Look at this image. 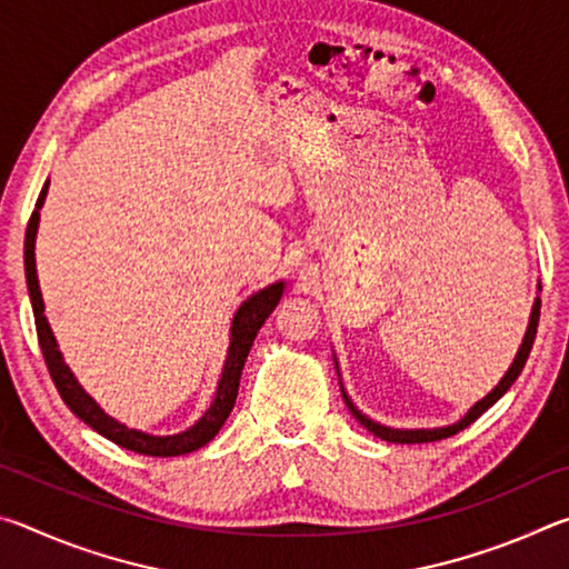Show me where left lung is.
<instances>
[{"label": "left lung", "instance_id": "left-lung-1", "mask_svg": "<svg viewBox=\"0 0 569 569\" xmlns=\"http://www.w3.org/2000/svg\"><path fill=\"white\" fill-rule=\"evenodd\" d=\"M537 323H539V301H535L532 319H529V329H527V333H525V341H522V346H519L517 359H515L512 366H509V371L505 373V379L499 381V387H497L492 393H487L485 399H481L479 403H475V407L469 409L467 417L461 419L459 423H451V427H445V429H417V431H409V429H407V431H401V429H387V427H381V423H377V421L366 419L363 413L353 407L351 399L343 393L346 407H349V411L353 413L356 421H359L363 429H369L373 437H379V439H383V441H393V445H427V441L447 439V437H451V435H457V431L467 429L471 421H477V419L481 417V413H485L489 407H492V403H497L499 399H502L505 393H507V389L512 387V383L517 381V377H519V373H522V369H525L529 351H532V343H535V336H537Z\"/></svg>", "mask_w": 569, "mask_h": 569}]
</instances>
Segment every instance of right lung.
<instances>
[{"label": "right lung", "instance_id": "1", "mask_svg": "<svg viewBox=\"0 0 569 569\" xmlns=\"http://www.w3.org/2000/svg\"><path fill=\"white\" fill-rule=\"evenodd\" d=\"M47 186H50V182H44L40 198H37V206L32 210L30 223H27L24 273H27V288H30V298H32L37 339H40L44 363H47V369H50V377L54 381L57 391H60L62 401L72 409V413H77V417L88 423V427L98 431V435L114 441V445L122 449L138 451V455L180 457V455H190V451L206 447L208 441L218 435L220 427H223L226 419L230 417V411H233V407H236L240 371H243V363L248 359L250 346H253L256 333L261 331V326L266 323L268 316H271L278 301H281L283 283L268 286L266 291L250 296L248 301L238 308V313L233 319V329H230L228 359H226L223 377H220V383H218L216 401L210 403V409L203 413V417H200V421H196L188 431H182V435H176V437H150V435H142V431L122 427L120 421L110 419L108 413H104L98 403H94L88 393L82 391L80 383L74 381L70 369H67L62 361L60 349H57V341L50 331V323H47V319H44V303H42L40 283H37V266H34V236H37V226H40V208L44 203Z\"/></svg>", "mask_w": 569, "mask_h": 569}]
</instances>
